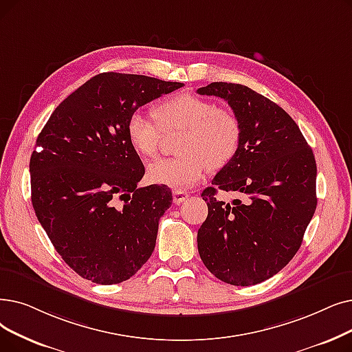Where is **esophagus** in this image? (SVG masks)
<instances>
[{
  "label": "esophagus",
  "mask_w": 352,
  "mask_h": 352,
  "mask_svg": "<svg viewBox=\"0 0 352 352\" xmlns=\"http://www.w3.org/2000/svg\"><path fill=\"white\" fill-rule=\"evenodd\" d=\"M188 198V194L182 190H174L173 191V201L174 204H181L182 201H186Z\"/></svg>",
  "instance_id": "34e87169"
}]
</instances>
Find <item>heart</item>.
Wrapping results in <instances>:
<instances>
[{"label": "heart", "mask_w": 352, "mask_h": 352, "mask_svg": "<svg viewBox=\"0 0 352 352\" xmlns=\"http://www.w3.org/2000/svg\"><path fill=\"white\" fill-rule=\"evenodd\" d=\"M155 121L141 112L128 116L125 132L132 149L141 157L157 155L162 131H182L177 151L181 155L162 158L146 168L154 184L186 188L200 182L210 168L220 170L230 162L241 142V125L228 109L210 99L182 94L168 98L152 111Z\"/></svg>", "instance_id": "1"}]
</instances>
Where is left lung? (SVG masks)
<instances>
[{"instance_id":"8db88e82","label":"left lung","mask_w":352,"mask_h":352,"mask_svg":"<svg viewBox=\"0 0 352 352\" xmlns=\"http://www.w3.org/2000/svg\"><path fill=\"white\" fill-rule=\"evenodd\" d=\"M224 99L241 125L236 157L201 194L208 216L198 253L217 279L257 285L282 270L299 250L316 208V162L299 126L279 104L248 86L214 82L197 90ZM217 189L248 201H217Z\"/></svg>"}]
</instances>
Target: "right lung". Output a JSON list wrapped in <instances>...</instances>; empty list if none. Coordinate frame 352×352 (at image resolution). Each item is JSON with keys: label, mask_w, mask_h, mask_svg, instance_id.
I'll return each mask as SVG.
<instances>
[{"label": "right lung", "mask_w": 352, "mask_h": 352, "mask_svg": "<svg viewBox=\"0 0 352 352\" xmlns=\"http://www.w3.org/2000/svg\"><path fill=\"white\" fill-rule=\"evenodd\" d=\"M184 85L100 73L60 103L30 158L32 203L63 261L99 285L128 280L155 249L171 207L166 186L138 188L145 174L126 140L128 116ZM124 203L116 206V198Z\"/></svg>", "instance_id": "right-lung-1"}]
</instances>
